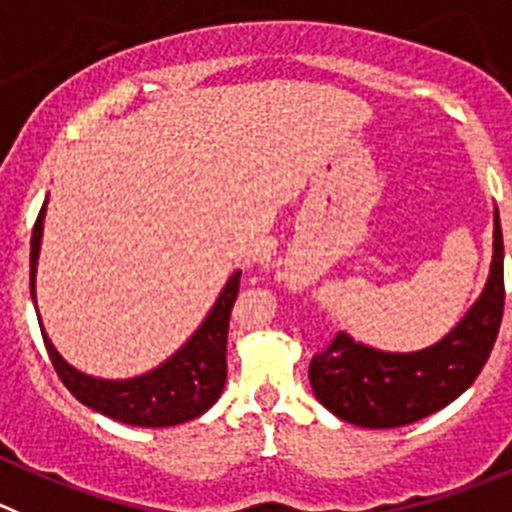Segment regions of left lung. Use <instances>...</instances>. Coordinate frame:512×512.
Segmentation results:
<instances>
[{
	"mask_svg": "<svg viewBox=\"0 0 512 512\" xmlns=\"http://www.w3.org/2000/svg\"><path fill=\"white\" fill-rule=\"evenodd\" d=\"M493 265L485 290L442 341L424 351L386 353L338 333L315 353L308 379L315 399L343 422L394 429L444 409L480 376L505 308L503 229L495 212Z\"/></svg>",
	"mask_w": 512,
	"mask_h": 512,
	"instance_id": "left-lung-1",
	"label": "left lung"
}]
</instances>
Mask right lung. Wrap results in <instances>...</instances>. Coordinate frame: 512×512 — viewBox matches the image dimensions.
Returning <instances> with one entry per match:
<instances>
[{
	"mask_svg": "<svg viewBox=\"0 0 512 512\" xmlns=\"http://www.w3.org/2000/svg\"><path fill=\"white\" fill-rule=\"evenodd\" d=\"M45 207L47 199L42 204L40 214H37L30 242L32 300H35V275ZM240 275L242 272H234L229 278V283L224 285L217 303L209 310L197 333L159 369L136 376V379L108 381L83 374V371L73 369L55 351L47 333H42L57 376L80 404L105 414V417L116 419V422L131 424V427H176V424L202 417L222 396L224 381H227V331L232 305L237 300V290H240Z\"/></svg>",
	"mask_w": 512,
	"mask_h": 512,
	"instance_id": "right-lung-1",
	"label": "right lung"
}]
</instances>
